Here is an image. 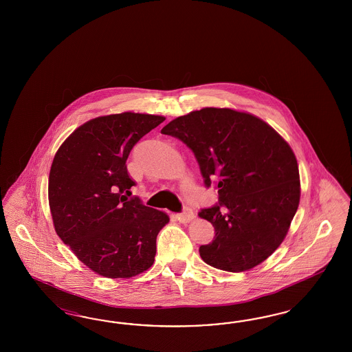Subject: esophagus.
<instances>
[{"label":"esophagus","mask_w":352,"mask_h":352,"mask_svg":"<svg viewBox=\"0 0 352 352\" xmlns=\"http://www.w3.org/2000/svg\"><path fill=\"white\" fill-rule=\"evenodd\" d=\"M195 218V213L192 212V209L190 208H184V210L182 213L177 214V219L182 222V223H187Z\"/></svg>","instance_id":"obj_1"}]
</instances>
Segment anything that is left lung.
<instances>
[{
    "mask_svg": "<svg viewBox=\"0 0 352 352\" xmlns=\"http://www.w3.org/2000/svg\"><path fill=\"white\" fill-rule=\"evenodd\" d=\"M161 133L191 148L205 186L218 188V204L199 213L215 230L199 249L204 262L243 272L266 261L298 209V164L288 143L263 120L231 108L192 111Z\"/></svg>",
    "mask_w": 352,
    "mask_h": 352,
    "instance_id": "obj_1",
    "label": "left lung"
}]
</instances>
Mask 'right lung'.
Here are the masks:
<instances>
[{
    "label": "right lung",
    "instance_id": "right-lung-1",
    "mask_svg": "<svg viewBox=\"0 0 352 352\" xmlns=\"http://www.w3.org/2000/svg\"><path fill=\"white\" fill-rule=\"evenodd\" d=\"M162 116L124 112L93 118L76 129L54 156L49 205L65 245L91 271L128 278L147 271L168 214L124 195L135 186L129 153Z\"/></svg>",
    "mask_w": 352,
    "mask_h": 352
}]
</instances>
